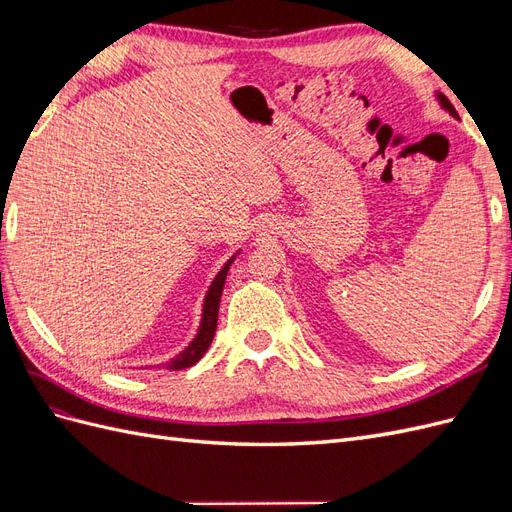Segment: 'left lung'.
I'll list each match as a JSON object with an SVG mask.
<instances>
[{"label": "left lung", "instance_id": "left-lung-1", "mask_svg": "<svg viewBox=\"0 0 512 512\" xmlns=\"http://www.w3.org/2000/svg\"><path fill=\"white\" fill-rule=\"evenodd\" d=\"M436 100H438V104L444 108V111H448V115H453V117H457V111H455V108H453V104L451 102H448V98L446 96H442L440 94V91H438V94H436Z\"/></svg>", "mask_w": 512, "mask_h": 512}]
</instances>
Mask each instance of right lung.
Returning a JSON list of instances; mask_svg holds the SVG:
<instances>
[{
  "mask_svg": "<svg viewBox=\"0 0 512 512\" xmlns=\"http://www.w3.org/2000/svg\"><path fill=\"white\" fill-rule=\"evenodd\" d=\"M239 252L241 250H237L235 254H232L230 260L224 262V267L218 271V275L213 277V282H211V286H209V290L205 294L203 314H200V324H198V331H196L194 339L177 356H173V359L164 363L166 369L179 371V369H185V367H192L194 363H198L200 359H203V354L207 352V348L213 342L215 327H218V309H220V299H222V290H224V284H226L228 269H230L232 262H235Z\"/></svg>",
  "mask_w": 512,
  "mask_h": 512,
  "instance_id": "obj_1",
  "label": "right lung"
}]
</instances>
